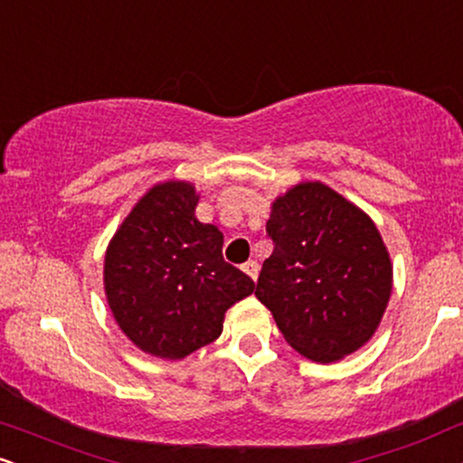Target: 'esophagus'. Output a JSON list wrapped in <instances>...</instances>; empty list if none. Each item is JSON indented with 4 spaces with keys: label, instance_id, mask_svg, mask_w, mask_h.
I'll return each mask as SVG.
<instances>
[{
    "label": "esophagus",
    "instance_id": "obj_1",
    "mask_svg": "<svg viewBox=\"0 0 463 463\" xmlns=\"http://www.w3.org/2000/svg\"><path fill=\"white\" fill-rule=\"evenodd\" d=\"M241 269L246 271V274L252 278V280H256V278H259V263H256V260H248V263H243Z\"/></svg>",
    "mask_w": 463,
    "mask_h": 463
}]
</instances>
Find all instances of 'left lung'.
Listing matches in <instances>:
<instances>
[{
  "mask_svg": "<svg viewBox=\"0 0 463 463\" xmlns=\"http://www.w3.org/2000/svg\"><path fill=\"white\" fill-rule=\"evenodd\" d=\"M267 237L274 252L254 295L287 343L334 362L369 341L392 288L391 259L369 217L323 183H302L274 203Z\"/></svg>",
  "mask_w": 463,
  "mask_h": 463,
  "instance_id": "1",
  "label": "left lung"
}]
</instances>
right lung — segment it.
<instances>
[{"label": "right lung", "mask_w": 463, "mask_h": 463, "mask_svg": "<svg viewBox=\"0 0 463 463\" xmlns=\"http://www.w3.org/2000/svg\"><path fill=\"white\" fill-rule=\"evenodd\" d=\"M189 183H164L144 196L105 254V293L120 330L142 352L178 360L213 343L224 313L254 291L226 263L222 232L194 215Z\"/></svg>", "instance_id": "obj_1"}]
</instances>
